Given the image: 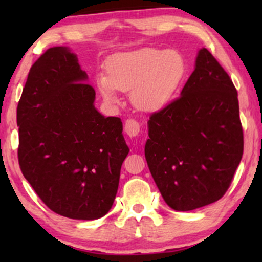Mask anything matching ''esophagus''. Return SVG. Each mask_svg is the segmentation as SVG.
<instances>
[{"label": "esophagus", "mask_w": 262, "mask_h": 262, "mask_svg": "<svg viewBox=\"0 0 262 262\" xmlns=\"http://www.w3.org/2000/svg\"><path fill=\"white\" fill-rule=\"evenodd\" d=\"M124 130L126 132V135L130 138H136L141 132V125H139L138 121H136L134 119H128L125 123Z\"/></svg>", "instance_id": "obj_1"}]
</instances>
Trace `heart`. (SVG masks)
<instances>
[{
	"label": "heart",
	"instance_id": "1",
	"mask_svg": "<svg viewBox=\"0 0 262 262\" xmlns=\"http://www.w3.org/2000/svg\"><path fill=\"white\" fill-rule=\"evenodd\" d=\"M106 71L95 74L96 88L110 105L119 101V91L130 92L131 101L144 112L169 105L187 75V62L178 50L142 48L110 57Z\"/></svg>",
	"mask_w": 262,
	"mask_h": 262
}]
</instances>
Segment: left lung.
Masks as SVG:
<instances>
[{
    "mask_svg": "<svg viewBox=\"0 0 262 262\" xmlns=\"http://www.w3.org/2000/svg\"><path fill=\"white\" fill-rule=\"evenodd\" d=\"M181 96L148 121L145 159L167 205L191 211L228 191L243 154L237 92L205 48Z\"/></svg>",
    "mask_w": 262,
    "mask_h": 262,
    "instance_id": "1",
    "label": "left lung"
}]
</instances>
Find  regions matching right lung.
<instances>
[{"instance_id": "1", "label": "right lung", "mask_w": 262, "mask_h": 262, "mask_svg": "<svg viewBox=\"0 0 262 262\" xmlns=\"http://www.w3.org/2000/svg\"><path fill=\"white\" fill-rule=\"evenodd\" d=\"M87 80L67 46L39 57L17 105V156L25 179L49 209L93 221L113 205L128 146L120 118L95 108Z\"/></svg>"}]
</instances>
